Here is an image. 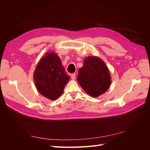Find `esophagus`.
Here are the masks:
<instances>
[{
    "label": "esophagus",
    "mask_w": 150,
    "mask_h": 150,
    "mask_svg": "<svg viewBox=\"0 0 150 150\" xmlns=\"http://www.w3.org/2000/svg\"><path fill=\"white\" fill-rule=\"evenodd\" d=\"M76 74H75V73H73V74H72L71 75V79H72V80H74L75 78H76Z\"/></svg>",
    "instance_id": "obj_1"
}]
</instances>
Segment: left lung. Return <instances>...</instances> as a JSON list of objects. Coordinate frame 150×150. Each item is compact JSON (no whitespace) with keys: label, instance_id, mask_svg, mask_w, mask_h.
<instances>
[{"label":"left lung","instance_id":"obj_1","mask_svg":"<svg viewBox=\"0 0 150 150\" xmlns=\"http://www.w3.org/2000/svg\"><path fill=\"white\" fill-rule=\"evenodd\" d=\"M77 79L85 91L93 97L103 94L110 87L111 76L106 65L97 57L85 59Z\"/></svg>","mask_w":150,"mask_h":150}]
</instances>
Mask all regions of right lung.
Segmentation results:
<instances>
[{
  "label": "right lung",
  "instance_id": "1",
  "mask_svg": "<svg viewBox=\"0 0 150 150\" xmlns=\"http://www.w3.org/2000/svg\"><path fill=\"white\" fill-rule=\"evenodd\" d=\"M38 91L42 96L54 100L63 93L69 79L59 57L54 52L47 53L40 59L34 73Z\"/></svg>",
  "mask_w": 150,
  "mask_h": 150
}]
</instances>
